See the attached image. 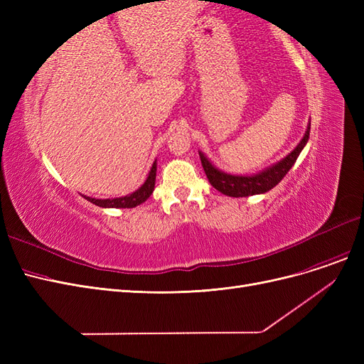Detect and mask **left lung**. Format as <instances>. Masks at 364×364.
Masks as SVG:
<instances>
[{"instance_id": "1", "label": "left lung", "mask_w": 364, "mask_h": 364, "mask_svg": "<svg viewBox=\"0 0 364 364\" xmlns=\"http://www.w3.org/2000/svg\"><path fill=\"white\" fill-rule=\"evenodd\" d=\"M310 126L311 123H308L299 144H297L287 156L269 165L267 168L253 174H230L222 171L220 168L214 167L213 162L206 158L203 151H199V156L209 183H211L217 191L229 197H249L270 191L273 186H277L284 179V176L289 173V170L294 165L297 156L301 155V151L306 146L308 138H310Z\"/></svg>"}]
</instances>
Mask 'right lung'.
Instances as JSON below:
<instances>
[{"label":"right lung","mask_w":364,"mask_h":364,"mask_svg":"<svg viewBox=\"0 0 364 364\" xmlns=\"http://www.w3.org/2000/svg\"><path fill=\"white\" fill-rule=\"evenodd\" d=\"M156 159L153 162L151 168L149 171V176L146 182L142 183L136 191L132 194L123 196V197H114V199H95V197L90 196H83L86 200H90L91 203L100 206V208H135L141 203H144L149 197L151 196L153 190H155V181H156Z\"/></svg>","instance_id":"right-lung-1"}]
</instances>
